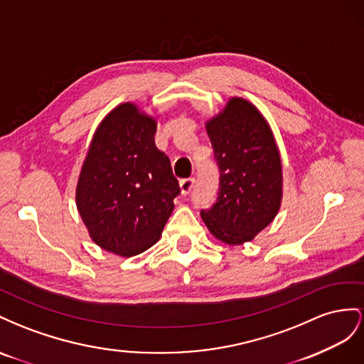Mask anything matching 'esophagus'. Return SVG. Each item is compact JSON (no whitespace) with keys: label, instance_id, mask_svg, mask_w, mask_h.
<instances>
[{"label":"esophagus","instance_id":"1","mask_svg":"<svg viewBox=\"0 0 364 364\" xmlns=\"http://www.w3.org/2000/svg\"><path fill=\"white\" fill-rule=\"evenodd\" d=\"M193 184H195V178H193V176H189V178L180 180V188H181L183 195L191 193V191L193 189Z\"/></svg>","mask_w":364,"mask_h":364}]
</instances>
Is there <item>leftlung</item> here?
Instances as JSON below:
<instances>
[{
  "mask_svg": "<svg viewBox=\"0 0 364 364\" xmlns=\"http://www.w3.org/2000/svg\"><path fill=\"white\" fill-rule=\"evenodd\" d=\"M220 189L201 218L225 244H242L274 220L282 198V164L273 132L250 102L235 97L207 123Z\"/></svg>",
  "mask_w": 364,
  "mask_h": 364,
  "instance_id": "8db88e82",
  "label": "left lung"
}]
</instances>
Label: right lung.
Wrapping results in <instances>:
<instances>
[{
  "label": "right lung",
  "instance_id": "1",
  "mask_svg": "<svg viewBox=\"0 0 364 364\" xmlns=\"http://www.w3.org/2000/svg\"><path fill=\"white\" fill-rule=\"evenodd\" d=\"M155 129L123 103L99 124L82 166L77 209L92 241L111 253L136 256L157 242L181 192Z\"/></svg>",
  "mask_w": 364,
  "mask_h": 364
}]
</instances>
